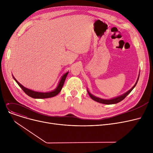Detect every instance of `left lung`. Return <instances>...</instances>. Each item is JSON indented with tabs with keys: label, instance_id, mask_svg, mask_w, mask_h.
I'll return each mask as SVG.
<instances>
[{
	"label": "left lung",
	"instance_id": "8db88e82",
	"mask_svg": "<svg viewBox=\"0 0 153 153\" xmlns=\"http://www.w3.org/2000/svg\"><path fill=\"white\" fill-rule=\"evenodd\" d=\"M139 77H140V74H139V76H138L137 81H136L135 84L133 85V87L131 88V89H130L129 91H127V92H125V94H122V95H121L118 96V97L113 98V99H100V98H99V97H96V96H94V95H93L92 94H91L88 90H87V92H88V94H89V96L91 97V98L92 99H93L94 100H95V101H96V102H99V103H103V104H107V105H110V104L117 103H118V102H121L122 100H123L126 97V96L132 91V90L134 89V87L136 86V84H137V82H138V81Z\"/></svg>",
	"mask_w": 153,
	"mask_h": 153
}]
</instances>
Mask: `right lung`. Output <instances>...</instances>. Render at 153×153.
Here are the masks:
<instances>
[{
  "label": "right lung",
  "instance_id": "obj_1",
  "mask_svg": "<svg viewBox=\"0 0 153 153\" xmlns=\"http://www.w3.org/2000/svg\"><path fill=\"white\" fill-rule=\"evenodd\" d=\"M68 72H66V73H65L62 76L57 87H56L54 91H51V92H36V91H32L31 89H27V88L25 87L24 86H23L21 84H20L17 81V80L15 79V78L13 76H13L15 81H16V82H17L18 84V85L22 88V89L24 91V92H25L28 96H30V97L33 98V99H46V98H50V97H54V96L58 95L60 92V91H61L62 88V86L64 85V82H65V80L68 74Z\"/></svg>",
  "mask_w": 153,
  "mask_h": 153
}]
</instances>
